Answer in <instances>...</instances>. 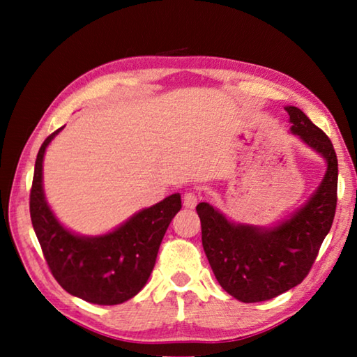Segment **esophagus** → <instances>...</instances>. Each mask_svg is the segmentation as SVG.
<instances>
[{"mask_svg":"<svg viewBox=\"0 0 357 357\" xmlns=\"http://www.w3.org/2000/svg\"><path fill=\"white\" fill-rule=\"evenodd\" d=\"M198 200H200V198H198L197 193L187 192L184 195V206L189 208V209H193L198 204Z\"/></svg>","mask_w":357,"mask_h":357,"instance_id":"obj_1","label":"esophagus"}]
</instances>
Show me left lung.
Instances as JSON below:
<instances>
[{
  "label": "left lung",
  "instance_id": "obj_1",
  "mask_svg": "<svg viewBox=\"0 0 357 357\" xmlns=\"http://www.w3.org/2000/svg\"><path fill=\"white\" fill-rule=\"evenodd\" d=\"M291 134L326 162L318 189L299 209L273 227L236 223L209 203L197 206L202 241L211 269L228 294L241 302H261L305 279L335 215L338 164L328 135L298 107L288 105Z\"/></svg>",
  "mask_w": 357,
  "mask_h": 357
}]
</instances>
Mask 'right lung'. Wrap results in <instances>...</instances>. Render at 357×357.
Listing matches in <instances>:
<instances>
[{
    "mask_svg": "<svg viewBox=\"0 0 357 357\" xmlns=\"http://www.w3.org/2000/svg\"><path fill=\"white\" fill-rule=\"evenodd\" d=\"M61 130L45 138L36 159L29 193L34 233L48 268L66 291L98 305L123 304L146 285L167 228L181 209V195L173 193L138 211L99 236L70 231L53 214L42 184L45 149Z\"/></svg>",
    "mask_w": 357,
    "mask_h": 357,
    "instance_id": "obj_1",
    "label": "right lung"
}]
</instances>
